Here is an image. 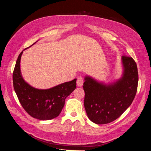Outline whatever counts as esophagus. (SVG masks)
<instances>
[{
	"label": "esophagus",
	"mask_w": 151,
	"mask_h": 151,
	"mask_svg": "<svg viewBox=\"0 0 151 151\" xmlns=\"http://www.w3.org/2000/svg\"><path fill=\"white\" fill-rule=\"evenodd\" d=\"M76 83H77V85L78 86V87H82V86L83 85V79L82 78V77L78 78Z\"/></svg>",
	"instance_id": "34e87169"
}]
</instances>
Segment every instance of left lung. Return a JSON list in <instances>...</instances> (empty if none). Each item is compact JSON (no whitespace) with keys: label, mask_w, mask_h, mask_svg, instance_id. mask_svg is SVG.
Listing matches in <instances>:
<instances>
[{"label":"left lung","mask_w":151,"mask_h":151,"mask_svg":"<svg viewBox=\"0 0 151 151\" xmlns=\"http://www.w3.org/2000/svg\"><path fill=\"white\" fill-rule=\"evenodd\" d=\"M123 73L116 82L106 84L86 76L83 88L84 106L88 118L97 124L118 118L132 103L139 80L137 64L132 57L121 58Z\"/></svg>","instance_id":"left-lung-1"}]
</instances>
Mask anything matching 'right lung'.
<instances>
[{"label": "right lung", "mask_w": 151, "mask_h": 151, "mask_svg": "<svg viewBox=\"0 0 151 151\" xmlns=\"http://www.w3.org/2000/svg\"><path fill=\"white\" fill-rule=\"evenodd\" d=\"M23 51L17 58L12 76L14 88L18 99L31 116L40 120L55 118L61 113L66 98L75 90L76 79L46 90L32 87L24 80L21 73L20 60Z\"/></svg>", "instance_id": "1"}]
</instances>
